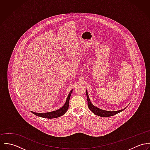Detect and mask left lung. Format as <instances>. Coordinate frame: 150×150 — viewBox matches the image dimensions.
Segmentation results:
<instances>
[{"instance_id":"obj_1","label":"left lung","mask_w":150,"mask_h":150,"mask_svg":"<svg viewBox=\"0 0 150 150\" xmlns=\"http://www.w3.org/2000/svg\"><path fill=\"white\" fill-rule=\"evenodd\" d=\"M86 97H87L88 106L89 107V108L90 109V110L96 115H98V116H100V117H105L112 116V115H114L122 111L123 110H124L127 108V107H126L125 108L122 109V110H118V111H107V110L100 109L98 107H95L94 105H92V103H91V102L89 99L87 90H86Z\"/></svg>"}]
</instances>
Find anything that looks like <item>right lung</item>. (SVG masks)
Instances as JSON below:
<instances>
[{
  "mask_svg": "<svg viewBox=\"0 0 150 150\" xmlns=\"http://www.w3.org/2000/svg\"><path fill=\"white\" fill-rule=\"evenodd\" d=\"M73 91V89H71L70 91V92H69L67 98L66 99V100L65 102V103L64 105V106L61 108L53 111H51V112H44V113H39V112H33L32 111H31V112L36 115V116L38 117H43L45 118H58L59 117L63 115H64L66 113V112L67 111V109L69 108V100H70V98L71 94V92Z\"/></svg>",
  "mask_w": 150,
  "mask_h": 150,
  "instance_id": "1",
  "label": "right lung"
}]
</instances>
